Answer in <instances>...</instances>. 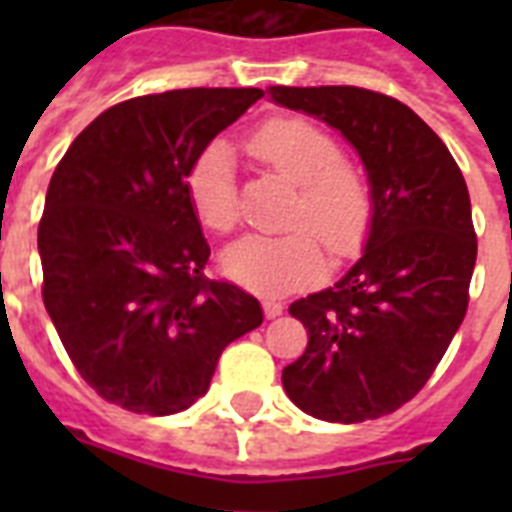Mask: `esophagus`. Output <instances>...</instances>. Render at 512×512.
Listing matches in <instances>:
<instances>
[{"mask_svg":"<svg viewBox=\"0 0 512 512\" xmlns=\"http://www.w3.org/2000/svg\"><path fill=\"white\" fill-rule=\"evenodd\" d=\"M263 311H265V319H276V316H281V313H284V305L276 303V300H265Z\"/></svg>","mask_w":512,"mask_h":512,"instance_id":"1","label":"esophagus"}]
</instances>
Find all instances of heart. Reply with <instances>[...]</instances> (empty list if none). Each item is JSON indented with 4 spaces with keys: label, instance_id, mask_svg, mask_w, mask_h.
<instances>
[{
    "label": "heart",
    "instance_id": "obj_1",
    "mask_svg": "<svg viewBox=\"0 0 512 512\" xmlns=\"http://www.w3.org/2000/svg\"><path fill=\"white\" fill-rule=\"evenodd\" d=\"M249 154L287 183L297 185L289 225L281 236H244L225 249L228 279L257 295H284L308 287L327 268L319 239L335 257L356 255L372 225V193L364 175L342 162V148L327 130L297 116H276L247 140ZM188 196L204 228L228 233L239 220L233 154L209 143L193 162Z\"/></svg>",
    "mask_w": 512,
    "mask_h": 512
}]
</instances>
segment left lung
Segmentation results:
<instances>
[{"mask_svg":"<svg viewBox=\"0 0 512 512\" xmlns=\"http://www.w3.org/2000/svg\"><path fill=\"white\" fill-rule=\"evenodd\" d=\"M361 156L372 193L364 252L337 284L289 305L308 348L284 366L287 396L327 422H364L420 393L468 311L478 241L444 140L396 98L361 87H271Z\"/></svg>","mask_w":512,"mask_h":512,"instance_id":"left-lung-1","label":"left lung"}]
</instances>
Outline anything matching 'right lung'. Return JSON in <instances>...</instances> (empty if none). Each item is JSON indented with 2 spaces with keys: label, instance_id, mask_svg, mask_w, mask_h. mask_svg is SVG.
Masks as SVG:
<instances>
[{
  "label": "right lung",
  "instance_id": "add662e5",
  "mask_svg": "<svg viewBox=\"0 0 512 512\" xmlns=\"http://www.w3.org/2000/svg\"><path fill=\"white\" fill-rule=\"evenodd\" d=\"M263 90L196 87L124 100L79 132L39 223L44 308L90 388L138 414L199 401L225 345L263 324L255 297L209 281L188 196L204 148Z\"/></svg>",
  "mask_w": 512,
  "mask_h": 512
}]
</instances>
